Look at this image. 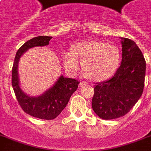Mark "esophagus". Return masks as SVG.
<instances>
[{
	"instance_id": "esophagus-1",
	"label": "esophagus",
	"mask_w": 151,
	"mask_h": 151,
	"mask_svg": "<svg viewBox=\"0 0 151 151\" xmlns=\"http://www.w3.org/2000/svg\"><path fill=\"white\" fill-rule=\"evenodd\" d=\"M85 85H87V83L85 82V81H81L80 84H79V86H80V87H83V86H85Z\"/></svg>"
}]
</instances>
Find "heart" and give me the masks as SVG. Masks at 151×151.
<instances>
[{"mask_svg":"<svg viewBox=\"0 0 151 151\" xmlns=\"http://www.w3.org/2000/svg\"><path fill=\"white\" fill-rule=\"evenodd\" d=\"M117 47L99 41H85L78 44L74 52L68 51L63 55V65L67 72L74 75L79 72L81 65L85 73L93 81H103L115 73L120 63Z\"/></svg>","mask_w":151,"mask_h":151,"instance_id":"heart-1","label":"heart"}]
</instances>
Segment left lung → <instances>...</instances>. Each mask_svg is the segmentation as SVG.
<instances>
[{"instance_id":"left-lung-1","label":"left lung","mask_w":151,"mask_h":151,"mask_svg":"<svg viewBox=\"0 0 151 151\" xmlns=\"http://www.w3.org/2000/svg\"><path fill=\"white\" fill-rule=\"evenodd\" d=\"M122 59L112 78L94 86L92 106L100 118L111 120L124 116L143 94L146 61L133 41L121 37Z\"/></svg>"}]
</instances>
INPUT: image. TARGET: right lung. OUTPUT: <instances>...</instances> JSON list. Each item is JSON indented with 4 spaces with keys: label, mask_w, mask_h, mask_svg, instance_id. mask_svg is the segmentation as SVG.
I'll return each instance as SVG.
<instances>
[{
    "label": "right lung",
    "mask_w": 151,
    "mask_h": 151,
    "mask_svg": "<svg viewBox=\"0 0 151 151\" xmlns=\"http://www.w3.org/2000/svg\"><path fill=\"white\" fill-rule=\"evenodd\" d=\"M52 38L49 36H39L27 41L16 52L12 66V84L19 105L27 114L44 120L54 119L63 111L80 83L61 75L52 87L38 96H30L20 88L18 68L21 56L29 48L48 45Z\"/></svg>",
    "instance_id": "1"
}]
</instances>
